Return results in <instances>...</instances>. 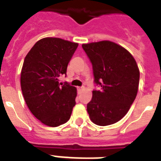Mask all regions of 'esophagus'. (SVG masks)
<instances>
[{
    "label": "esophagus",
    "instance_id": "obj_1",
    "mask_svg": "<svg viewBox=\"0 0 161 161\" xmlns=\"http://www.w3.org/2000/svg\"><path fill=\"white\" fill-rule=\"evenodd\" d=\"M83 89H84V88H83V87H78V93H80L81 92H82V91L83 90Z\"/></svg>",
    "mask_w": 161,
    "mask_h": 161
}]
</instances>
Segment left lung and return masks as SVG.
I'll return each mask as SVG.
<instances>
[{"instance_id": "8db88e82", "label": "left lung", "mask_w": 161, "mask_h": 161, "mask_svg": "<svg viewBox=\"0 0 161 161\" xmlns=\"http://www.w3.org/2000/svg\"><path fill=\"white\" fill-rule=\"evenodd\" d=\"M93 65V90L87 104L89 118L95 125L106 126L119 121L128 113L137 95L140 70L133 56L110 41L83 44Z\"/></svg>"}]
</instances>
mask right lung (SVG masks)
Wrapping results in <instances>:
<instances>
[{
    "label": "right lung",
    "mask_w": 161,
    "mask_h": 161,
    "mask_svg": "<svg viewBox=\"0 0 161 161\" xmlns=\"http://www.w3.org/2000/svg\"><path fill=\"white\" fill-rule=\"evenodd\" d=\"M78 44L58 37L36 42L24 59L21 87L31 114L42 124L57 127L68 122L75 106L77 88L59 83Z\"/></svg>",
    "instance_id": "add662e5"
}]
</instances>
